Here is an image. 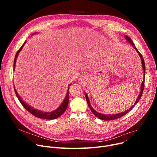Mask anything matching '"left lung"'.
<instances>
[{
    "instance_id": "8db88e82",
    "label": "left lung",
    "mask_w": 157,
    "mask_h": 157,
    "mask_svg": "<svg viewBox=\"0 0 157 157\" xmlns=\"http://www.w3.org/2000/svg\"><path fill=\"white\" fill-rule=\"evenodd\" d=\"M125 39H126V40L127 41V42L130 44L132 46H133V48L136 49V52H137L138 55H139L140 58H141V64H142V67H143V72H144V78H143V83L141 85V87H140V93L139 94V95L137 98V99L136 100L135 102L134 103V104L132 105L130 108L124 111H122V112H120L119 113H116V114H102V113H98L97 111H96L93 108L92 106L91 105V104H90V100H89V98L88 97V95L86 92H85V97H86V101H87V103H88V105L89 106V108L90 109V110L92 111V112L93 113V114L95 115V116H96L98 118H99L102 120H116V119H118L120 118H121V117L124 116L125 114H126L127 113H128L131 109H132V108H134V107L135 106V105L139 102V99L141 98V95L143 94V90H144V78H145V63H144V59H143V56L141 55V54L139 53V52L137 50V49L136 48V47L135 46L133 41L132 40V39L127 36H125Z\"/></svg>"
}]
</instances>
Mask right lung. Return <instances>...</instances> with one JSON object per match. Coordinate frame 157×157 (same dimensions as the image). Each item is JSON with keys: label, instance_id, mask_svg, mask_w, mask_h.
Instances as JSON below:
<instances>
[{"label": "right lung", "instance_id": "obj_1", "mask_svg": "<svg viewBox=\"0 0 157 157\" xmlns=\"http://www.w3.org/2000/svg\"><path fill=\"white\" fill-rule=\"evenodd\" d=\"M36 34H37L36 32L34 33V34H32V36L35 35ZM25 43H26V41H25V43L23 44L21 47L18 49V51L17 52V53H16V54L15 55L14 60V67H13L14 71L15 69L16 59H17V57H18L20 52L21 51L22 48H23V46ZM71 83L69 85L67 94H66L65 97L64 98L63 102L61 103L60 106L56 109H55L53 111H49V112H45V111H40L39 109H35L34 108H33L32 106H30L29 104L26 103L22 99V98L18 94L17 91H16L14 85V88L15 94H16V96H17L20 103L29 113H30L34 115V116H35L37 118H43V119H45V120H54V119H56L57 118L60 117L61 115L65 111L66 109H67V108L68 104H69V86H71Z\"/></svg>", "mask_w": 157, "mask_h": 157}]
</instances>
